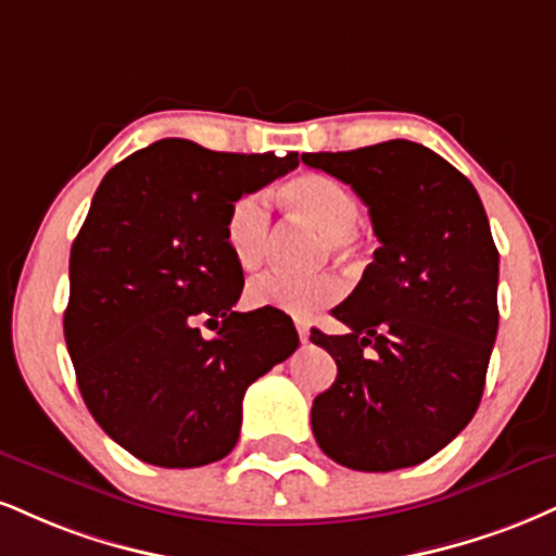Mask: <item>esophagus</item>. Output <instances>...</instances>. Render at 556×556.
Masks as SVG:
<instances>
[{
	"label": "esophagus",
	"instance_id": "obj_1",
	"mask_svg": "<svg viewBox=\"0 0 556 556\" xmlns=\"http://www.w3.org/2000/svg\"><path fill=\"white\" fill-rule=\"evenodd\" d=\"M295 329H298V337H300V342H307V337H311V326L305 324V320H295Z\"/></svg>",
	"mask_w": 556,
	"mask_h": 556
}]
</instances>
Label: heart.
Segmentation results:
<instances>
[{"mask_svg":"<svg viewBox=\"0 0 556 556\" xmlns=\"http://www.w3.org/2000/svg\"><path fill=\"white\" fill-rule=\"evenodd\" d=\"M282 199L300 219L324 232V251L333 256H354L359 238L354 225L359 219L357 197L329 176L300 173L282 186ZM271 236L269 202L261 191H249L230 204L225 217V245L240 269L251 271L264 261ZM342 295V282L331 274L292 277V274H261L249 285L245 300L253 307H274L292 316H311Z\"/></svg>","mask_w":556,"mask_h":556,"instance_id":"1","label":"heart"}]
</instances>
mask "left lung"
<instances>
[{
    "label": "left lung",
    "instance_id": "left-lung-1",
    "mask_svg": "<svg viewBox=\"0 0 556 556\" xmlns=\"http://www.w3.org/2000/svg\"><path fill=\"white\" fill-rule=\"evenodd\" d=\"M303 163L350 184L380 240L331 311L350 331H311L339 370L313 401V434L346 469L417 466L479 409L500 320L490 219L471 180L409 139L305 152Z\"/></svg>",
    "mask_w": 556,
    "mask_h": 556
}]
</instances>
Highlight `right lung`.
I'll use <instances>...</instances> for the list:
<instances>
[{"instance_id": "right-lung-1", "label": "right lung", "mask_w": 556, "mask_h": 556, "mask_svg": "<svg viewBox=\"0 0 556 556\" xmlns=\"http://www.w3.org/2000/svg\"><path fill=\"white\" fill-rule=\"evenodd\" d=\"M292 168L295 152L236 155L160 139L100 180L72 243L64 339L87 409L144 464L225 458L245 388L298 350L282 311H232L243 269L225 245L230 204ZM202 319L217 338L201 337Z\"/></svg>"}]
</instances>
